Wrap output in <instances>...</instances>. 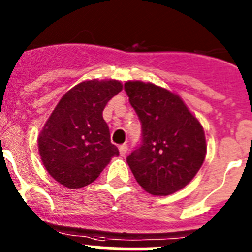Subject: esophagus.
<instances>
[{
	"label": "esophagus",
	"instance_id": "obj_1",
	"mask_svg": "<svg viewBox=\"0 0 252 252\" xmlns=\"http://www.w3.org/2000/svg\"><path fill=\"white\" fill-rule=\"evenodd\" d=\"M119 150H120V155H121V156H125V155H126V152H127V145L126 144L121 145V146L119 147Z\"/></svg>",
	"mask_w": 252,
	"mask_h": 252
}]
</instances>
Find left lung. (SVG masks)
<instances>
[{"mask_svg": "<svg viewBox=\"0 0 252 252\" xmlns=\"http://www.w3.org/2000/svg\"><path fill=\"white\" fill-rule=\"evenodd\" d=\"M125 91L141 122V144L127 156L136 181L151 195L181 190L204 163L201 124L177 94L162 87L128 81Z\"/></svg>", "mask_w": 252, "mask_h": 252, "instance_id": "obj_1", "label": "left lung"}]
</instances>
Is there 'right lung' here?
Segmentation results:
<instances>
[{"mask_svg":"<svg viewBox=\"0 0 252 252\" xmlns=\"http://www.w3.org/2000/svg\"><path fill=\"white\" fill-rule=\"evenodd\" d=\"M121 90L120 81L90 80L62 96L38 136L41 160L57 182L68 189L87 186L119 155L102 111Z\"/></svg>","mask_w":252,"mask_h":252,"instance_id":"obj_1","label":"right lung"}]
</instances>
